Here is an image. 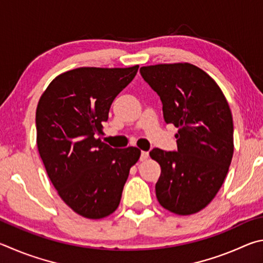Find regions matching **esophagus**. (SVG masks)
Listing matches in <instances>:
<instances>
[{
    "label": "esophagus",
    "mask_w": 263,
    "mask_h": 263,
    "mask_svg": "<svg viewBox=\"0 0 263 263\" xmlns=\"http://www.w3.org/2000/svg\"><path fill=\"white\" fill-rule=\"evenodd\" d=\"M149 158V153L148 151H141V156H140V160H145Z\"/></svg>",
    "instance_id": "obj_1"
}]
</instances>
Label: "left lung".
I'll return each mask as SVG.
<instances>
[{
  "label": "left lung",
  "instance_id": "8db88e82",
  "mask_svg": "<svg viewBox=\"0 0 263 263\" xmlns=\"http://www.w3.org/2000/svg\"><path fill=\"white\" fill-rule=\"evenodd\" d=\"M140 72L162 100L165 122L179 128L177 151H150L162 168L156 196L171 213H199L218 193L231 164L230 106L217 83L191 63L156 64Z\"/></svg>",
  "mask_w": 263,
  "mask_h": 263
}]
</instances>
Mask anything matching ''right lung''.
<instances>
[{
    "instance_id": "right-lung-1",
    "label": "right lung",
    "mask_w": 263,
    "mask_h": 263,
    "mask_svg": "<svg viewBox=\"0 0 263 263\" xmlns=\"http://www.w3.org/2000/svg\"><path fill=\"white\" fill-rule=\"evenodd\" d=\"M130 68H77L50 82L35 113L36 145L46 172L68 206L104 218L121 200L129 170L141 151L113 149L96 139L120 92L134 80Z\"/></svg>"
}]
</instances>
